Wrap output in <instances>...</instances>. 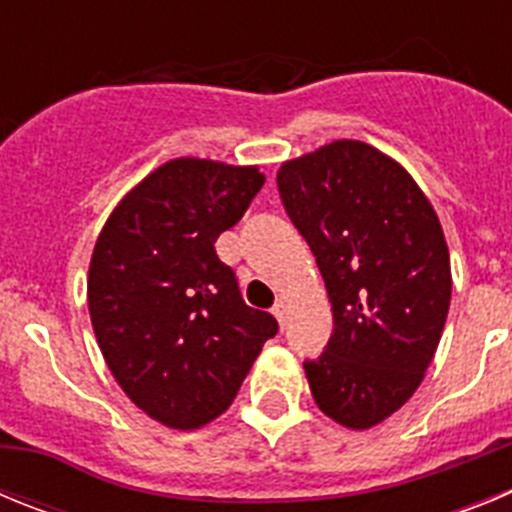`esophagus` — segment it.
<instances>
[{
  "label": "esophagus",
  "instance_id": "obj_1",
  "mask_svg": "<svg viewBox=\"0 0 512 512\" xmlns=\"http://www.w3.org/2000/svg\"><path fill=\"white\" fill-rule=\"evenodd\" d=\"M271 312H274V318L279 320V325L287 323V315H289V305L284 300H277V305L271 307Z\"/></svg>",
  "mask_w": 512,
  "mask_h": 512
}]
</instances>
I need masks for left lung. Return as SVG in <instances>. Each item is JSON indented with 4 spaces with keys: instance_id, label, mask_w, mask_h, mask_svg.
<instances>
[{
    "instance_id": "obj_1",
    "label": "left lung",
    "mask_w": 512,
    "mask_h": 512,
    "mask_svg": "<svg viewBox=\"0 0 512 512\" xmlns=\"http://www.w3.org/2000/svg\"><path fill=\"white\" fill-rule=\"evenodd\" d=\"M277 184L333 312L328 346L305 364L312 400L343 428H374L415 395L449 315L438 215L408 169L364 140L289 158Z\"/></svg>"
}]
</instances>
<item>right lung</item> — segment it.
<instances>
[{
    "mask_svg": "<svg viewBox=\"0 0 512 512\" xmlns=\"http://www.w3.org/2000/svg\"><path fill=\"white\" fill-rule=\"evenodd\" d=\"M264 179L259 166L171 158L97 235L87 302L99 351L135 408L166 428L197 431L220 418L277 333L215 253Z\"/></svg>",
    "mask_w": 512,
    "mask_h": 512,
    "instance_id": "obj_1",
    "label": "right lung"
}]
</instances>
